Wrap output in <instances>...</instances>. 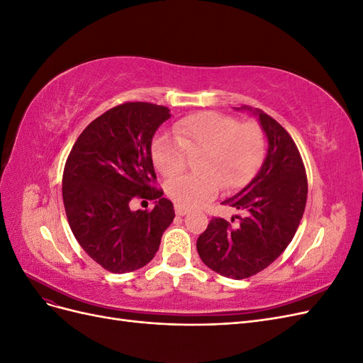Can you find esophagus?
I'll return each mask as SVG.
<instances>
[{"instance_id": "obj_1", "label": "esophagus", "mask_w": 363, "mask_h": 363, "mask_svg": "<svg viewBox=\"0 0 363 363\" xmlns=\"http://www.w3.org/2000/svg\"><path fill=\"white\" fill-rule=\"evenodd\" d=\"M188 212H189V208H186V207H182V206H179V204H175V213H177L179 216H184Z\"/></svg>"}]
</instances>
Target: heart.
<instances>
[{
  "label": "heart",
  "instance_id": "b5f03b06",
  "mask_svg": "<svg viewBox=\"0 0 363 363\" xmlns=\"http://www.w3.org/2000/svg\"><path fill=\"white\" fill-rule=\"evenodd\" d=\"M267 144L260 125L218 112H201L182 118L174 136L159 135L151 144V160L164 175L182 172L189 155H199V172L183 174L167 184L169 199L182 207H200L211 201L221 184L233 191L247 184L265 157Z\"/></svg>",
  "mask_w": 363,
  "mask_h": 363
}]
</instances>
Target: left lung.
Segmentation results:
<instances>
[{
  "mask_svg": "<svg viewBox=\"0 0 363 363\" xmlns=\"http://www.w3.org/2000/svg\"><path fill=\"white\" fill-rule=\"evenodd\" d=\"M268 139L267 157L245 188L223 201L245 212L238 224L212 218L196 240L204 265L224 277L242 280L269 267L286 250L300 225L307 200L304 163L295 142L276 119L248 106ZM235 218H232V223Z\"/></svg>",
  "mask_w": 363,
  "mask_h": 363,
  "instance_id": "1",
  "label": "left lung"
}]
</instances>
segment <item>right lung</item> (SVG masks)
<instances>
[{
    "instance_id": "obj_1",
    "label": "right lung",
    "mask_w": 363,
    "mask_h": 363,
    "mask_svg": "<svg viewBox=\"0 0 363 363\" xmlns=\"http://www.w3.org/2000/svg\"><path fill=\"white\" fill-rule=\"evenodd\" d=\"M169 108L124 103L94 119L75 140L65 164L62 195L75 239L104 269L124 274L145 267L159 250L174 206L155 188L151 140ZM135 198L151 211H131Z\"/></svg>"
}]
</instances>
